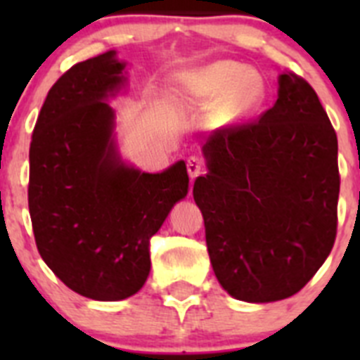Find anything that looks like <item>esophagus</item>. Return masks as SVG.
I'll return each mask as SVG.
<instances>
[{
	"mask_svg": "<svg viewBox=\"0 0 360 360\" xmlns=\"http://www.w3.org/2000/svg\"><path fill=\"white\" fill-rule=\"evenodd\" d=\"M203 171H205V164H203L202 158L196 157V155L187 158V173H189L191 180H195L196 176H200Z\"/></svg>",
	"mask_w": 360,
	"mask_h": 360,
	"instance_id": "obj_1",
	"label": "esophagus"
}]
</instances>
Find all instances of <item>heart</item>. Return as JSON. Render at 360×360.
<instances>
[{"instance_id": "obj_1", "label": "heart", "mask_w": 360, "mask_h": 360, "mask_svg": "<svg viewBox=\"0 0 360 360\" xmlns=\"http://www.w3.org/2000/svg\"><path fill=\"white\" fill-rule=\"evenodd\" d=\"M182 97L189 106H221L227 120L252 113L265 97V84L241 63L219 61L182 77Z\"/></svg>"}]
</instances>
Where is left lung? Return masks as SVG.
Returning <instances> with one entry per match:
<instances>
[{
	"label": "left lung",
	"instance_id": "obj_1",
	"mask_svg": "<svg viewBox=\"0 0 360 360\" xmlns=\"http://www.w3.org/2000/svg\"><path fill=\"white\" fill-rule=\"evenodd\" d=\"M209 173L193 187L219 285L232 297L270 303L297 294L328 257L337 234V135L319 97L294 72L278 101L203 144Z\"/></svg>",
	"mask_w": 360,
	"mask_h": 360
}]
</instances>
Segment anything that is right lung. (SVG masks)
<instances>
[{"label": "right lung", "mask_w": 360, "mask_h": 360, "mask_svg": "<svg viewBox=\"0 0 360 360\" xmlns=\"http://www.w3.org/2000/svg\"><path fill=\"white\" fill-rule=\"evenodd\" d=\"M122 70L115 52L66 70L44 98L28 155L37 250L66 287L97 301L141 290L149 240L189 189L186 162L149 174L117 157L104 98L120 88Z\"/></svg>", "instance_id": "right-lung-1"}]
</instances>
